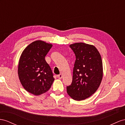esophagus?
I'll return each mask as SVG.
<instances>
[{
    "instance_id": "1",
    "label": "esophagus",
    "mask_w": 125,
    "mask_h": 125,
    "mask_svg": "<svg viewBox=\"0 0 125 125\" xmlns=\"http://www.w3.org/2000/svg\"><path fill=\"white\" fill-rule=\"evenodd\" d=\"M62 74H60L59 75H57V78H58L59 79H62Z\"/></svg>"
}]
</instances>
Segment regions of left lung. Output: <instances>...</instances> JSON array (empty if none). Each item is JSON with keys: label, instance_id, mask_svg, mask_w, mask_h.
Instances as JSON below:
<instances>
[{"label": "left lung", "instance_id": "1", "mask_svg": "<svg viewBox=\"0 0 125 125\" xmlns=\"http://www.w3.org/2000/svg\"><path fill=\"white\" fill-rule=\"evenodd\" d=\"M76 60L71 84L66 87L67 93L77 101L90 97L97 90L103 76L101 57L96 47L84 43L71 44Z\"/></svg>", "mask_w": 125, "mask_h": 125}]
</instances>
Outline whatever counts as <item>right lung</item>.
Masks as SVG:
<instances>
[{
    "mask_svg": "<svg viewBox=\"0 0 125 125\" xmlns=\"http://www.w3.org/2000/svg\"><path fill=\"white\" fill-rule=\"evenodd\" d=\"M52 44L34 41L25 48L18 63V74L21 84L27 92L38 95L47 92L54 80L45 57Z\"/></svg>",
    "mask_w": 125,
    "mask_h": 125,
    "instance_id": "add662e5",
    "label": "right lung"
}]
</instances>
